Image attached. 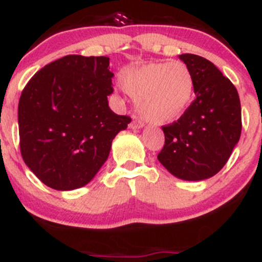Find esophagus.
<instances>
[{"label":"esophagus","instance_id":"34e87169","mask_svg":"<svg viewBox=\"0 0 262 262\" xmlns=\"http://www.w3.org/2000/svg\"><path fill=\"white\" fill-rule=\"evenodd\" d=\"M144 127V123L138 121V119H133L130 124H129V128L130 129H141Z\"/></svg>","mask_w":262,"mask_h":262}]
</instances>
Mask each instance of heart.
<instances>
[{
	"instance_id": "1",
	"label": "heart",
	"mask_w": 262,
	"mask_h": 262,
	"mask_svg": "<svg viewBox=\"0 0 262 262\" xmlns=\"http://www.w3.org/2000/svg\"><path fill=\"white\" fill-rule=\"evenodd\" d=\"M121 85L137 102L144 121L170 124L180 119L194 97V77L181 61L146 62L124 70Z\"/></svg>"
}]
</instances>
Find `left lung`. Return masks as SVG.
<instances>
[{
  "label": "left lung",
  "mask_w": 262,
  "mask_h": 262,
  "mask_svg": "<svg viewBox=\"0 0 262 262\" xmlns=\"http://www.w3.org/2000/svg\"><path fill=\"white\" fill-rule=\"evenodd\" d=\"M194 77L196 98L181 118L162 127L165 145L158 160L171 175L202 181L223 169L242 133L236 89L209 60L179 55Z\"/></svg>",
  "instance_id": "obj_1"
}]
</instances>
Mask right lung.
Instances as JSON below:
<instances>
[{
    "instance_id": "1",
    "label": "right lung",
    "mask_w": 262,
    "mask_h": 262,
    "mask_svg": "<svg viewBox=\"0 0 262 262\" xmlns=\"http://www.w3.org/2000/svg\"><path fill=\"white\" fill-rule=\"evenodd\" d=\"M107 56L66 55L29 80L18 103L19 146L27 166L48 187L89 183L132 119L108 106L113 92Z\"/></svg>"
}]
</instances>
